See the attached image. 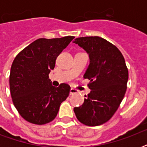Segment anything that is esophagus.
<instances>
[{"label": "esophagus", "instance_id": "obj_1", "mask_svg": "<svg viewBox=\"0 0 147 147\" xmlns=\"http://www.w3.org/2000/svg\"><path fill=\"white\" fill-rule=\"evenodd\" d=\"M76 93H77V91H76V89H73V88H71V89H70V92H69V94H70V95H72V94H76Z\"/></svg>", "mask_w": 147, "mask_h": 147}]
</instances>
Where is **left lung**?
<instances>
[{
    "label": "left lung",
    "instance_id": "obj_1",
    "mask_svg": "<svg viewBox=\"0 0 147 147\" xmlns=\"http://www.w3.org/2000/svg\"><path fill=\"white\" fill-rule=\"evenodd\" d=\"M74 43L89 56L84 78L90 80L91 92L74 112L81 123L90 127L101 125L111 118L127 90L128 69L122 53L114 45L99 36L76 38Z\"/></svg>",
    "mask_w": 147,
    "mask_h": 147
}]
</instances>
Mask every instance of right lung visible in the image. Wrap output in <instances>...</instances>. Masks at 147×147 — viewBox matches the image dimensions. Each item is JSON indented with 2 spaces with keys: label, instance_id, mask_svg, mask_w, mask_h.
Instances as JSON below:
<instances>
[{
  "label": "right lung",
  "instance_id": "add662e5",
  "mask_svg": "<svg viewBox=\"0 0 147 147\" xmlns=\"http://www.w3.org/2000/svg\"><path fill=\"white\" fill-rule=\"evenodd\" d=\"M74 38H40L13 60L9 80L10 94L17 111L30 123L42 125L53 121L61 103L69 96V85L54 87L49 74L55 67L58 55Z\"/></svg>",
  "mask_w": 147,
  "mask_h": 147
}]
</instances>
